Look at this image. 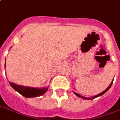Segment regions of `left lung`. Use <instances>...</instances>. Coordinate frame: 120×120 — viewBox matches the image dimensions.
I'll return each mask as SVG.
<instances>
[{
    "instance_id": "obj_1",
    "label": "left lung",
    "mask_w": 120,
    "mask_h": 120,
    "mask_svg": "<svg viewBox=\"0 0 120 120\" xmlns=\"http://www.w3.org/2000/svg\"><path fill=\"white\" fill-rule=\"evenodd\" d=\"M113 80H114V79H113ZM113 80L112 81V82H111V84L109 85V86H108V87H107V88H106V89H105V90L104 91V92H101V94H98V95H95V96L92 97H90V98H87V97H82V96H81V95H79V94H77L76 92H74V94H75L76 96H78V97H80V98H83V99H86V100H92V99H94V98H97V97H100V96H101V95H104V94H105V92H107V90L109 89L110 88H111V85H112V82H113Z\"/></svg>"
}]
</instances>
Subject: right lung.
Returning <instances> with one entry per match:
<instances>
[{"label":"right lung","instance_id":"add662e5","mask_svg":"<svg viewBox=\"0 0 120 120\" xmlns=\"http://www.w3.org/2000/svg\"><path fill=\"white\" fill-rule=\"evenodd\" d=\"M5 67H6V62H5ZM11 86L18 92L23 96L26 98H32V97H37L41 95H42L47 92L48 89V86L42 88H34L30 86H24L22 85L15 84L14 82H9Z\"/></svg>","mask_w":120,"mask_h":120}]
</instances>
